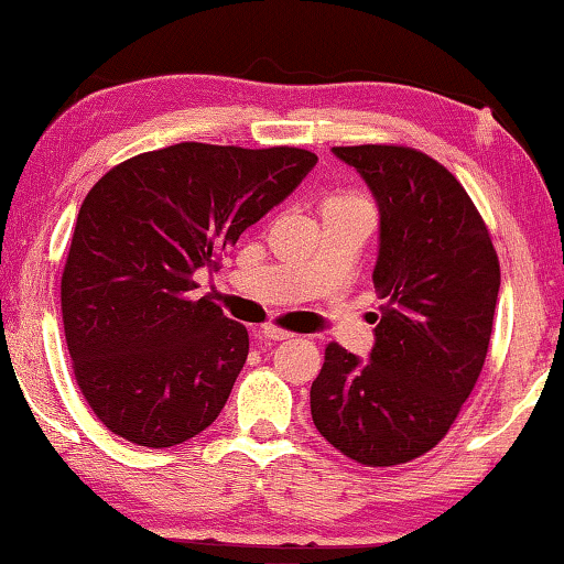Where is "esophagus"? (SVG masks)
I'll return each instance as SVG.
<instances>
[{"label": "esophagus", "mask_w": 564, "mask_h": 564, "mask_svg": "<svg viewBox=\"0 0 564 564\" xmlns=\"http://www.w3.org/2000/svg\"><path fill=\"white\" fill-rule=\"evenodd\" d=\"M259 338L267 340V343H280V340H290L292 333L276 328V325H264V328L259 330Z\"/></svg>", "instance_id": "1"}]
</instances>
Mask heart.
Returning a JSON list of instances; mask_svg holds the SVG:
<instances>
[{
  "instance_id": "heart-1",
  "label": "heart",
  "mask_w": 564,
  "mask_h": 564,
  "mask_svg": "<svg viewBox=\"0 0 564 564\" xmlns=\"http://www.w3.org/2000/svg\"><path fill=\"white\" fill-rule=\"evenodd\" d=\"M343 210H371L373 214V206L364 198V195L350 193V191L328 193L321 200V216L323 214H343Z\"/></svg>"
}]
</instances>
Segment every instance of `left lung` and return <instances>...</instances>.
<instances>
[{
	"instance_id": "obj_1",
	"label": "left lung",
	"mask_w": 564,
	"mask_h": 564,
	"mask_svg": "<svg viewBox=\"0 0 564 564\" xmlns=\"http://www.w3.org/2000/svg\"><path fill=\"white\" fill-rule=\"evenodd\" d=\"M381 210L383 305L371 361L325 346L310 389L321 435L346 458L391 468L447 435L484 369L501 267L491 231L451 170L414 147H333Z\"/></svg>"
}]
</instances>
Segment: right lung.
I'll return each instance as SVG.
<instances>
[{
    "instance_id": "right-lung-1",
    "label": "right lung",
    "mask_w": 564,
    "mask_h": 564,
    "mask_svg": "<svg viewBox=\"0 0 564 564\" xmlns=\"http://www.w3.org/2000/svg\"><path fill=\"white\" fill-rule=\"evenodd\" d=\"M317 162L300 147L181 142L111 167L80 203L61 280L80 394L113 435L173 447L214 424L249 356V333L193 297L243 228Z\"/></svg>"
}]
</instances>
